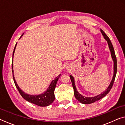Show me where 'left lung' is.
Listing matches in <instances>:
<instances>
[{"mask_svg": "<svg viewBox=\"0 0 125 125\" xmlns=\"http://www.w3.org/2000/svg\"><path fill=\"white\" fill-rule=\"evenodd\" d=\"M100 31L101 33H102L104 38L105 40L107 42L109 50L110 51V52H111V57L114 61V75L113 77V79H112L111 81L110 82V84H109V86L106 89L104 92L101 93V94H99L95 96H93V97H86L82 95V94H80V93L78 92L77 88H76L74 78V77L72 75H71L70 78H71L73 88L74 89V93L75 98L77 99L80 103H81L82 104H89L93 103L95 102L96 101L100 100L101 99H102L103 98H104V97L110 91L112 87H113L114 80H115V79L116 73H117V60H116L115 53V51H114L113 46L112 45L110 40L109 37L105 34V33L102 30H100Z\"/></svg>", "mask_w": 125, "mask_h": 125, "instance_id": "left-lung-1", "label": "left lung"}]
</instances>
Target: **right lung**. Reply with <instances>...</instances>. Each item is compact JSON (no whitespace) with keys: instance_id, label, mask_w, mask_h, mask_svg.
Masks as SVG:
<instances>
[{"instance_id":"add662e5","label":"right lung","mask_w":125,"mask_h":125,"mask_svg":"<svg viewBox=\"0 0 125 125\" xmlns=\"http://www.w3.org/2000/svg\"><path fill=\"white\" fill-rule=\"evenodd\" d=\"M23 34L21 35V36L20 37V39L22 36ZM17 45V43H16L14 49L13 53H12V76H13V79L14 83L15 84V86L16 88L18 89L19 92L20 93L21 95L24 98L25 100L26 101L30 102L31 103L33 104L37 105L40 106H47L50 105L53 102V101L55 99V96H54V89L56 88L57 82L59 78L60 77L61 74L59 75L58 77H57L54 80H53L51 82V83L50 84L49 86L47 88V89L45 91V92L42 93L41 94L39 95H30L25 93L21 89L19 88V86L17 84L15 79L14 78V71H13V57L14 54L15 52V50L16 46Z\"/></svg>"}]
</instances>
